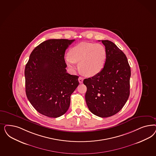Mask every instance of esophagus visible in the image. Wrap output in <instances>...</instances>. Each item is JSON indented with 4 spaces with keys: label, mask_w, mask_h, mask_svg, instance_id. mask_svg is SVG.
<instances>
[{
    "label": "esophagus",
    "mask_w": 156,
    "mask_h": 156,
    "mask_svg": "<svg viewBox=\"0 0 156 156\" xmlns=\"http://www.w3.org/2000/svg\"><path fill=\"white\" fill-rule=\"evenodd\" d=\"M79 83H83V78L82 77H79Z\"/></svg>",
    "instance_id": "1"
}]
</instances>
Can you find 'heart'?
<instances>
[{
	"label": "heart",
	"instance_id": "obj_1",
	"mask_svg": "<svg viewBox=\"0 0 156 156\" xmlns=\"http://www.w3.org/2000/svg\"><path fill=\"white\" fill-rule=\"evenodd\" d=\"M107 50L100 44L83 42L72 47L65 57L68 66L74 70L79 63V70L83 75L92 77L99 73L106 64Z\"/></svg>",
	"mask_w": 156,
	"mask_h": 156
}]
</instances>
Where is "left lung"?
Wrapping results in <instances>:
<instances>
[{"label": "left lung", "mask_w": 156, "mask_h": 156, "mask_svg": "<svg viewBox=\"0 0 156 156\" xmlns=\"http://www.w3.org/2000/svg\"><path fill=\"white\" fill-rule=\"evenodd\" d=\"M107 50V59L99 73L85 79L86 103L94 115L107 118L118 113L130 95V66L126 55L114 43L101 40Z\"/></svg>", "instance_id": "left-lung-1"}]
</instances>
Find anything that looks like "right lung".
Instances as JSON below:
<instances>
[{"mask_svg": "<svg viewBox=\"0 0 156 156\" xmlns=\"http://www.w3.org/2000/svg\"><path fill=\"white\" fill-rule=\"evenodd\" d=\"M75 40L51 39L42 42L30 54L25 69L26 94L36 110L57 118L70 106V95L79 86V76L66 70V50Z\"/></svg>", "mask_w": 156, "mask_h": 156, "instance_id": "add662e5", "label": "right lung"}]
</instances>
